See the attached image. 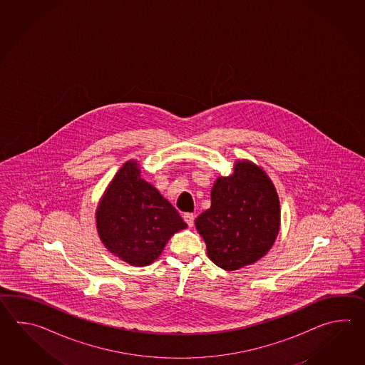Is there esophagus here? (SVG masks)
Instances as JSON below:
<instances>
[{
  "instance_id": "obj_1",
  "label": "esophagus",
  "mask_w": 365,
  "mask_h": 365,
  "mask_svg": "<svg viewBox=\"0 0 365 365\" xmlns=\"http://www.w3.org/2000/svg\"><path fill=\"white\" fill-rule=\"evenodd\" d=\"M184 220H185L186 225H189V227H193V225H194L193 214H190V212H186V214H184Z\"/></svg>"
}]
</instances>
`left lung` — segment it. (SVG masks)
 <instances>
[{"label": "left lung", "instance_id": "left-lung-1", "mask_svg": "<svg viewBox=\"0 0 365 365\" xmlns=\"http://www.w3.org/2000/svg\"><path fill=\"white\" fill-rule=\"evenodd\" d=\"M207 256L223 270L255 264L272 249L280 228L275 185L262 167L242 159L233 173L217 178L211 206L195 219Z\"/></svg>", "mask_w": 365, "mask_h": 365}]
</instances>
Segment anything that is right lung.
<instances>
[{
  "instance_id": "add662e5",
  "label": "right lung",
  "mask_w": 365,
  "mask_h": 365,
  "mask_svg": "<svg viewBox=\"0 0 365 365\" xmlns=\"http://www.w3.org/2000/svg\"><path fill=\"white\" fill-rule=\"evenodd\" d=\"M95 219L104 247L137 267L153 264L172 236L187 227L155 186L140 178V164L133 159L104 190Z\"/></svg>"
}]
</instances>
